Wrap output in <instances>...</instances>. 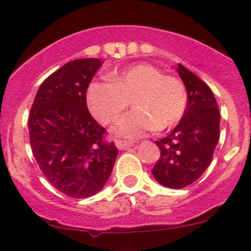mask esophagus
Returning <instances> with one entry per match:
<instances>
[{
  "label": "esophagus",
  "instance_id": "1",
  "mask_svg": "<svg viewBox=\"0 0 251 251\" xmlns=\"http://www.w3.org/2000/svg\"><path fill=\"white\" fill-rule=\"evenodd\" d=\"M115 146H116V148L120 149V151H121V149L130 148V147L133 146V143H132V142H127V141H116Z\"/></svg>",
  "mask_w": 251,
  "mask_h": 251
}]
</instances>
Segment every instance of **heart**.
<instances>
[{"label":"heart","instance_id":"1","mask_svg":"<svg viewBox=\"0 0 251 251\" xmlns=\"http://www.w3.org/2000/svg\"><path fill=\"white\" fill-rule=\"evenodd\" d=\"M186 87L177 77L163 75L148 63L131 65L110 75V81H95L88 86L87 105L103 124L120 119L130 102L135 109L126 114L114 128L116 136L140 138L154 128L171 127L187 108Z\"/></svg>","mask_w":251,"mask_h":251}]
</instances>
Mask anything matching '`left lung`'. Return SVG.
Instances as JSON below:
<instances>
[{"label":"left lung","mask_w":251,"mask_h":251,"mask_svg":"<svg viewBox=\"0 0 251 251\" xmlns=\"http://www.w3.org/2000/svg\"><path fill=\"white\" fill-rule=\"evenodd\" d=\"M177 73L188 102L178 125L160 141V158L151 174L161 186L184 188L196 182L211 163L220 138V110L209 86L182 64Z\"/></svg>","instance_id":"left-lung-1"}]
</instances>
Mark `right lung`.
I'll use <instances>...</instances> for the list:
<instances>
[{"label":"right lung","instance_id":"obj_1","mask_svg":"<svg viewBox=\"0 0 251 251\" xmlns=\"http://www.w3.org/2000/svg\"><path fill=\"white\" fill-rule=\"evenodd\" d=\"M103 62L72 60L40 86L29 114L32 154L50 184L72 198H88L104 187L118 156L87 109L86 92Z\"/></svg>","mask_w":251,"mask_h":251}]
</instances>
